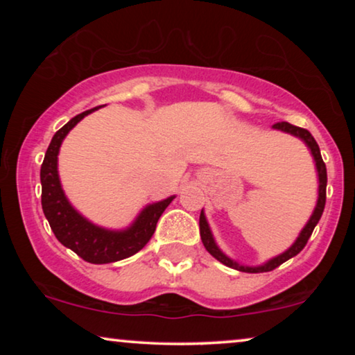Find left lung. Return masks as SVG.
Masks as SVG:
<instances>
[{
	"instance_id": "1",
	"label": "left lung",
	"mask_w": 355,
	"mask_h": 355,
	"mask_svg": "<svg viewBox=\"0 0 355 355\" xmlns=\"http://www.w3.org/2000/svg\"><path fill=\"white\" fill-rule=\"evenodd\" d=\"M273 128L283 130V132L293 134V135H295V137L302 139L304 142L307 144V147L310 148V152H312V155H313L315 164H317V171H318V181H320V186H318V202H317V207H315L313 215L310 216L309 223H307V225H305V227L302 230V232H300V236L297 237V241H295L294 244H293V247H291L289 250H286L284 254L278 255V257H276V259L270 260L268 263H265V265H261V266H244V265L236 263L234 260L227 259V257L223 254L220 249H218V245L215 244V241H213L211 231H210V227H208V223L205 220V215H203V211H202L200 213V221H198V225H200L202 242H203V245H205V249L208 250V254H211L218 261H221L223 265L230 266V268L239 270V271H245V273H265V271H271V270L278 268L279 265H283L284 261H288L289 259H293V257L297 255L299 252L304 249L305 244H307L309 237L312 236L315 226H317V223L320 221V218H322V215H323L324 203H327V166H324V162H323V158H322V153H320V147H318L317 140L312 137V134H310L307 129L297 128V125H293V124H289V123H276Z\"/></svg>"
}]
</instances>
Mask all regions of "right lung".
Masks as SVG:
<instances>
[{
  "instance_id": "add662e5",
  "label": "right lung",
  "mask_w": 355,
  "mask_h": 355,
  "mask_svg": "<svg viewBox=\"0 0 355 355\" xmlns=\"http://www.w3.org/2000/svg\"><path fill=\"white\" fill-rule=\"evenodd\" d=\"M98 108L100 106H96V108L77 114L53 135L40 169L42 208L48 223H50L51 231L55 232L56 239L62 245L76 252L82 260L94 265L111 263V261L128 259V257L142 250L145 244L152 239L162 213L166 210V207L174 198L169 197L166 200L148 205L140 213L134 225L125 231H108L92 225L71 207L61 189L60 178H58V152H60L61 142L66 137V134L82 118H85L87 114Z\"/></svg>"
}]
</instances>
